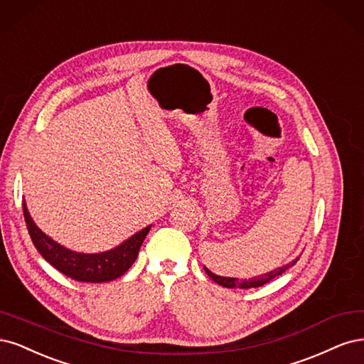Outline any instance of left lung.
Masks as SVG:
<instances>
[{
	"label": "left lung",
	"mask_w": 364,
	"mask_h": 364,
	"mask_svg": "<svg viewBox=\"0 0 364 364\" xmlns=\"http://www.w3.org/2000/svg\"><path fill=\"white\" fill-rule=\"evenodd\" d=\"M299 259L293 260L291 263L286 264L284 267H278V269H274V271L267 272V274H263L260 277H254V278H250V279H239V278H227V277H219V275H215L213 272H210L207 267H204L205 274L212 278L215 283H218L219 286L222 287H227V289H252V287H262L263 284L269 283V281H272L274 278L279 277L281 274H283L284 271H287V269L290 266L295 264Z\"/></svg>",
	"instance_id": "left-lung-1"
}]
</instances>
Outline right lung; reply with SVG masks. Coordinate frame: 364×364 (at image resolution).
<instances>
[{"label":"right lung","mask_w":364,"mask_h":364,"mask_svg":"<svg viewBox=\"0 0 364 364\" xmlns=\"http://www.w3.org/2000/svg\"><path fill=\"white\" fill-rule=\"evenodd\" d=\"M24 218L30 237L43 259L54 266L58 272L81 283H105L122 277L132 267L140 246H142L151 227L136 232L127 242L114 250L101 254H81L63 248L46 234H43L28 213L26 203H22Z\"/></svg>","instance_id":"1"}]
</instances>
